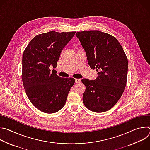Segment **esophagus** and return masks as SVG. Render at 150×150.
<instances>
[{"label": "esophagus", "instance_id": "obj_1", "mask_svg": "<svg viewBox=\"0 0 150 150\" xmlns=\"http://www.w3.org/2000/svg\"><path fill=\"white\" fill-rule=\"evenodd\" d=\"M75 82H76V83H79L81 82V79H78V78H76V79H75Z\"/></svg>", "mask_w": 150, "mask_h": 150}]
</instances>
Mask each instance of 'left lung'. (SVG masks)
<instances>
[{"label":"left lung","mask_w":150,"mask_h":150,"mask_svg":"<svg viewBox=\"0 0 150 150\" xmlns=\"http://www.w3.org/2000/svg\"><path fill=\"white\" fill-rule=\"evenodd\" d=\"M87 54L91 69H97L95 80L82 79L85 85L83 103L90 110L101 113L118 101L126 87L128 61L123 49L113 36L100 31L76 33Z\"/></svg>","instance_id":"1"}]
</instances>
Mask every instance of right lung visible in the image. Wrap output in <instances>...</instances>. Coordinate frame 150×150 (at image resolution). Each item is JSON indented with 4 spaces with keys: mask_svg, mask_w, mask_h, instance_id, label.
Returning a JSON list of instances; mask_svg holds the SVG:
<instances>
[{
    "mask_svg": "<svg viewBox=\"0 0 150 150\" xmlns=\"http://www.w3.org/2000/svg\"><path fill=\"white\" fill-rule=\"evenodd\" d=\"M75 31H50L38 34L29 42L23 55L22 79L27 96L37 109L54 113L65 105L75 83L73 78L57 76L55 68L60 53Z\"/></svg>",
    "mask_w": 150,
    "mask_h": 150,
    "instance_id": "add662e5",
    "label": "right lung"
}]
</instances>
